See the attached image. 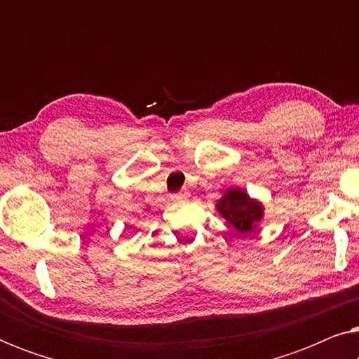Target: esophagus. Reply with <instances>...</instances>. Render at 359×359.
I'll return each mask as SVG.
<instances>
[{
  "label": "esophagus",
  "instance_id": "esophagus-1",
  "mask_svg": "<svg viewBox=\"0 0 359 359\" xmlns=\"http://www.w3.org/2000/svg\"><path fill=\"white\" fill-rule=\"evenodd\" d=\"M188 198H189L188 191H181V193H176V194L171 196V199H173V201H184V199H188Z\"/></svg>",
  "mask_w": 359,
  "mask_h": 359
}]
</instances>
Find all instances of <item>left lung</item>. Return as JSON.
Wrapping results in <instances>:
<instances>
[{
  "mask_svg": "<svg viewBox=\"0 0 359 359\" xmlns=\"http://www.w3.org/2000/svg\"><path fill=\"white\" fill-rule=\"evenodd\" d=\"M215 208L238 233H252L257 229V224L263 219V204L252 199L243 189L238 188L225 191Z\"/></svg>",
  "mask_w": 359,
  "mask_h": 359,
  "instance_id": "1",
  "label": "left lung"
}]
</instances>
